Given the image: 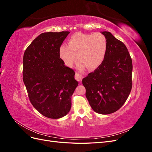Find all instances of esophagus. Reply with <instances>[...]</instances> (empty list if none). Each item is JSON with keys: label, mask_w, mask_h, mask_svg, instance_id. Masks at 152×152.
I'll return each instance as SVG.
<instances>
[{"label": "esophagus", "mask_w": 152, "mask_h": 152, "mask_svg": "<svg viewBox=\"0 0 152 152\" xmlns=\"http://www.w3.org/2000/svg\"><path fill=\"white\" fill-rule=\"evenodd\" d=\"M75 79L79 82H81L82 81V76L80 74H79V73H76L75 75Z\"/></svg>", "instance_id": "1"}]
</instances>
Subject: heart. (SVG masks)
Returning <instances> with one entry per match:
<instances>
[{"instance_id": "obj_1", "label": "heart", "mask_w": 152, "mask_h": 152, "mask_svg": "<svg viewBox=\"0 0 152 152\" xmlns=\"http://www.w3.org/2000/svg\"><path fill=\"white\" fill-rule=\"evenodd\" d=\"M107 47V39L102 33H76L69 39L68 46L66 44L61 45L59 56L68 67L73 66L77 61L79 56L80 60L79 67L80 69L87 66L93 70L103 62Z\"/></svg>"}]
</instances>
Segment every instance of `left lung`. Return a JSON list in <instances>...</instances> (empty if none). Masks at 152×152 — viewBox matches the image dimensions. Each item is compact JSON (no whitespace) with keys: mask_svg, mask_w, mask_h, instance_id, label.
Returning <instances> with one entry per match:
<instances>
[{"mask_svg":"<svg viewBox=\"0 0 152 152\" xmlns=\"http://www.w3.org/2000/svg\"><path fill=\"white\" fill-rule=\"evenodd\" d=\"M106 56L99 67L82 79L86 96L94 111L110 114L122 107L132 89V59L122 42L108 31Z\"/></svg>","mask_w":152,"mask_h":152,"instance_id":"obj_1","label":"left lung"}]
</instances>
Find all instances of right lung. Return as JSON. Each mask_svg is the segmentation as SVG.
Listing matches in <instances>:
<instances>
[{"instance_id": "1", "label": "right lung", "mask_w": 152, "mask_h": 152, "mask_svg": "<svg viewBox=\"0 0 152 152\" xmlns=\"http://www.w3.org/2000/svg\"><path fill=\"white\" fill-rule=\"evenodd\" d=\"M70 31L45 32L25 50L23 79L34 107L50 118H61L69 112L72 96L78 86L75 72L65 65L59 48Z\"/></svg>"}]
</instances>
